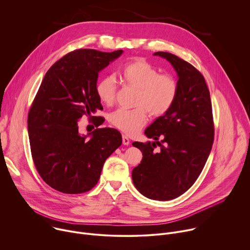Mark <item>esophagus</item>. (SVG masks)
<instances>
[{
  "instance_id": "esophagus-1",
  "label": "esophagus",
  "mask_w": 250,
  "mask_h": 250,
  "mask_svg": "<svg viewBox=\"0 0 250 250\" xmlns=\"http://www.w3.org/2000/svg\"><path fill=\"white\" fill-rule=\"evenodd\" d=\"M129 142H130L129 138H128L125 134H123V144H124L125 146H128Z\"/></svg>"
}]
</instances>
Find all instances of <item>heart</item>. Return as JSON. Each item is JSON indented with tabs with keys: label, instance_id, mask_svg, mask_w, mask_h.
I'll list each match as a JSON object with an SVG mask.
<instances>
[{
	"label": "heart",
	"instance_id": "heart-1",
	"mask_svg": "<svg viewBox=\"0 0 250 250\" xmlns=\"http://www.w3.org/2000/svg\"><path fill=\"white\" fill-rule=\"evenodd\" d=\"M121 79L126 86L136 89V108L119 109L109 116L110 124L126 134L136 133L147 122L148 114L153 118L166 115L174 105L179 85L176 78L149 61L138 58L125 64L121 71ZM117 81L114 76H104L96 84V94L105 105H112L117 96Z\"/></svg>",
	"mask_w": 250,
	"mask_h": 250
}]
</instances>
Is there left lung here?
I'll return each mask as SVG.
<instances>
[{
  "mask_svg": "<svg viewBox=\"0 0 250 250\" xmlns=\"http://www.w3.org/2000/svg\"><path fill=\"white\" fill-rule=\"evenodd\" d=\"M154 54L175 68L179 92L172 109L145 131L156 141L132 144L144 155L132 170V181L144 196L168 201L185 193L198 179L213 144L215 125L209 92L200 71L172 53ZM157 145L161 148L155 152Z\"/></svg>",
  "mask_w": 250,
  "mask_h": 250,
  "instance_id": "1",
  "label": "left lung"
}]
</instances>
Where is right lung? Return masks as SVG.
<instances>
[{"label": "right lung", "mask_w": 250, "mask_h": 250, "mask_svg": "<svg viewBox=\"0 0 250 250\" xmlns=\"http://www.w3.org/2000/svg\"><path fill=\"white\" fill-rule=\"evenodd\" d=\"M123 50L102 52L76 49L56 61L46 72L27 116L33 163L42 180L65 194H81L98 183L103 165L123 138L115 128H96L91 138L79 133L87 117L96 127L102 110L96 94L98 74Z\"/></svg>", "instance_id": "add662e5"}]
</instances>
